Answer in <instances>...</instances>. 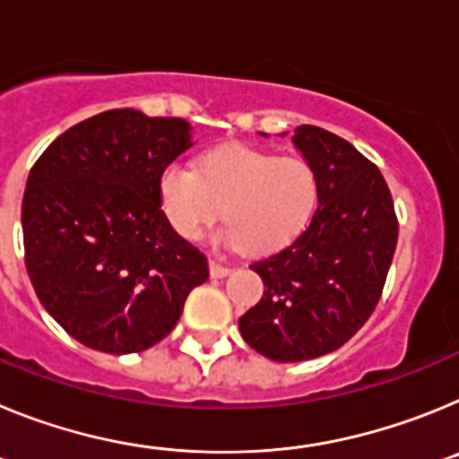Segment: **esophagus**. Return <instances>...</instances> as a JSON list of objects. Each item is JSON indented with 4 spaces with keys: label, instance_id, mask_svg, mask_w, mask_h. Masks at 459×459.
<instances>
[{
    "label": "esophagus",
    "instance_id": "1",
    "mask_svg": "<svg viewBox=\"0 0 459 459\" xmlns=\"http://www.w3.org/2000/svg\"><path fill=\"white\" fill-rule=\"evenodd\" d=\"M209 271H211V275H213V278H225V275L230 273V271H232V269H230V266H227V264H222L221 259L211 257L209 259Z\"/></svg>",
    "mask_w": 459,
    "mask_h": 459
}]
</instances>
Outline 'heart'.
<instances>
[{"instance_id":"obj_1","label":"heart","mask_w":459,"mask_h":459,"mask_svg":"<svg viewBox=\"0 0 459 459\" xmlns=\"http://www.w3.org/2000/svg\"><path fill=\"white\" fill-rule=\"evenodd\" d=\"M165 216L181 237L197 238L225 218V241L271 253L294 241L317 202V177L299 158H278L246 144L206 153L200 169L174 160L158 181Z\"/></svg>"}]
</instances>
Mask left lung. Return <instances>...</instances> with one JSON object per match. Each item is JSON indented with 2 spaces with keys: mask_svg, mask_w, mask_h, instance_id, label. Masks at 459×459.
<instances>
[{
  "mask_svg": "<svg viewBox=\"0 0 459 459\" xmlns=\"http://www.w3.org/2000/svg\"><path fill=\"white\" fill-rule=\"evenodd\" d=\"M294 144L317 177L319 206L294 241L253 262L264 294L238 319L243 340L278 363L317 359L354 338L397 246L391 190L372 160L317 126H299Z\"/></svg>",
  "mask_w": 459,
  "mask_h": 459,
  "instance_id": "1",
  "label": "left lung"
}]
</instances>
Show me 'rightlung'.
<instances>
[{
    "label": "right lung",
    "instance_id": "1",
    "mask_svg": "<svg viewBox=\"0 0 459 459\" xmlns=\"http://www.w3.org/2000/svg\"><path fill=\"white\" fill-rule=\"evenodd\" d=\"M188 121L108 109L40 153L22 197L24 266L68 335L137 354L177 326L209 278L200 248L160 209V174L190 147Z\"/></svg>",
    "mask_w": 459,
    "mask_h": 459
}]
</instances>
